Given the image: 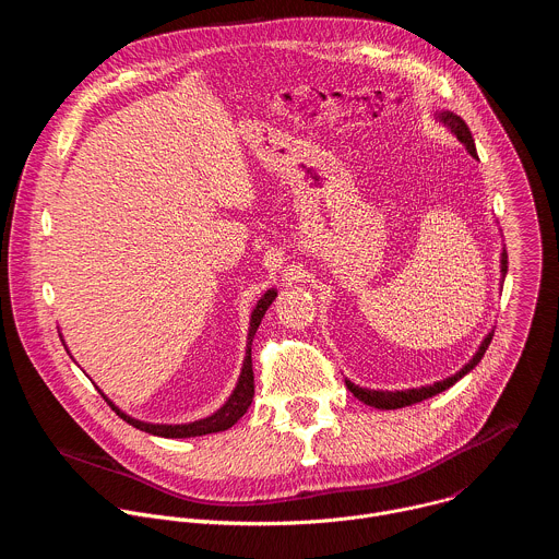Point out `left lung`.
<instances>
[{
    "mask_svg": "<svg viewBox=\"0 0 559 559\" xmlns=\"http://www.w3.org/2000/svg\"><path fill=\"white\" fill-rule=\"evenodd\" d=\"M438 117H440V121L447 123V126L451 128V132H455V136L466 145L468 154L477 158L475 143H473V136H471L466 123H464L457 115H453V112H440ZM507 263H509V261H507V252H502V274H507V267H509ZM491 341H493V332L485 338V343L480 345V349L475 352V356H473L455 376H451V378H447V380H440V382H433V384H427V386H420V389H405V391H376V389H362V386H358V384H354V382L347 380V389L358 397V401H362L365 405L376 407V409H401V407H409V405L423 403V401H427V397H431V395H436V393L449 389V386L455 384L462 376H466L477 362L483 360V356H485L487 347L491 345Z\"/></svg>",
    "mask_w": 559,
    "mask_h": 559,
    "instance_id": "obj_1",
    "label": "left lung"
}]
</instances>
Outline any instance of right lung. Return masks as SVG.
I'll use <instances>...</instances> for the list:
<instances>
[{"instance_id": "right-lung-1", "label": "right lung", "mask_w": 559, "mask_h": 559, "mask_svg": "<svg viewBox=\"0 0 559 559\" xmlns=\"http://www.w3.org/2000/svg\"><path fill=\"white\" fill-rule=\"evenodd\" d=\"M276 298V292L270 289L259 302H257V309L252 311V321H250V334H248V349H246V362H243V371H241V378H238L236 382V389L231 391L229 401L216 412L212 414L210 418H203V420H197V423H190V425H150V423H141V420H134L130 416H126L119 407H115L108 397L106 403L112 407V412L123 418L128 425L145 431V433H152V436H162V438H194V436H205V433H216V431H225L229 429L236 420H241L243 414L248 412V407L252 405V397H254V371H252V338L263 321V316L267 311V307L272 305V300Z\"/></svg>"}]
</instances>
